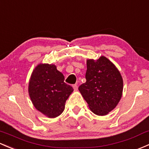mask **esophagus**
<instances>
[{"label":"esophagus","mask_w":149,"mask_h":149,"mask_svg":"<svg viewBox=\"0 0 149 149\" xmlns=\"http://www.w3.org/2000/svg\"><path fill=\"white\" fill-rule=\"evenodd\" d=\"M73 89H74V91H77L78 90V86L76 85V84H74V85H73Z\"/></svg>","instance_id":"obj_1"}]
</instances>
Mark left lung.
<instances>
[{"mask_svg":"<svg viewBox=\"0 0 149 149\" xmlns=\"http://www.w3.org/2000/svg\"><path fill=\"white\" fill-rule=\"evenodd\" d=\"M86 82L79 87L92 112L105 116L117 106L122 96L123 79L118 70L108 58L87 60Z\"/></svg>","mask_w":149,"mask_h":149,"instance_id":"8db88e82","label":"left lung"}]
</instances>
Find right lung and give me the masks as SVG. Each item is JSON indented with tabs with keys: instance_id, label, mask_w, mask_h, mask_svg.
Here are the masks:
<instances>
[{
	"instance_id": "1",
	"label": "right lung",
	"mask_w": 149,
	"mask_h": 149,
	"mask_svg": "<svg viewBox=\"0 0 149 149\" xmlns=\"http://www.w3.org/2000/svg\"><path fill=\"white\" fill-rule=\"evenodd\" d=\"M64 76L53 64H39L30 79L29 93L38 111L49 118L62 113L73 88L64 82Z\"/></svg>"
}]
</instances>
